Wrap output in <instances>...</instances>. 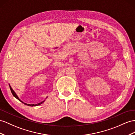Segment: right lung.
<instances>
[{"label": "right lung", "instance_id": "1", "mask_svg": "<svg viewBox=\"0 0 135 135\" xmlns=\"http://www.w3.org/2000/svg\"><path fill=\"white\" fill-rule=\"evenodd\" d=\"M9 88H10V89H11V92H12V95H13V96H14V97L15 98H16L18 100H19L20 101V102H21L22 103H23V104H25V105H28V106H31V107H33V106H37V105H40L41 104H42V103H43L44 102H45V100H43V101H42L41 102H40V103H37V104H27V103H24L23 102H22L21 100H20L19 98V97L18 96V95H16V94L15 93V92L13 90V89L12 88V87H11V85H9ZM47 98V97L46 98V99Z\"/></svg>", "mask_w": 135, "mask_h": 135}]
</instances>
